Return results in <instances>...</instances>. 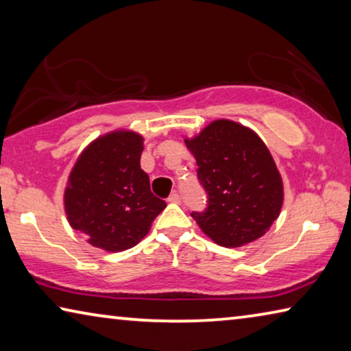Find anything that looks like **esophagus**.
<instances>
[{"label": "esophagus", "mask_w": 351, "mask_h": 351, "mask_svg": "<svg viewBox=\"0 0 351 351\" xmlns=\"http://www.w3.org/2000/svg\"><path fill=\"white\" fill-rule=\"evenodd\" d=\"M169 201H170V203H180V201H181V195L173 192V193H171L170 197H169Z\"/></svg>", "instance_id": "obj_1"}]
</instances>
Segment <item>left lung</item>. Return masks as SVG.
Segmentation results:
<instances>
[{"label": "left lung", "mask_w": 351, "mask_h": 351, "mask_svg": "<svg viewBox=\"0 0 351 351\" xmlns=\"http://www.w3.org/2000/svg\"><path fill=\"white\" fill-rule=\"evenodd\" d=\"M184 142L197 159L198 180L207 193L206 210L192 212L201 230L224 247L260 239L283 204L282 176L265 142L226 119Z\"/></svg>", "instance_id": "8db88e82"}]
</instances>
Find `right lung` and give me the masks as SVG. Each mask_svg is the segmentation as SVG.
Segmentation results:
<instances>
[{
  "label": "right lung",
  "mask_w": 351,
  "mask_h": 351,
  "mask_svg": "<svg viewBox=\"0 0 351 351\" xmlns=\"http://www.w3.org/2000/svg\"><path fill=\"white\" fill-rule=\"evenodd\" d=\"M142 150L141 134L119 130L91 142L71 170L64 210L94 247H133L167 206L152 193L150 178L141 169Z\"/></svg>",
  "instance_id": "1"
}]
</instances>
